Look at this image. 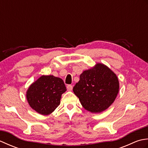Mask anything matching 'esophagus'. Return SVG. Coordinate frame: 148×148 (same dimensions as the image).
I'll list each match as a JSON object with an SVG mask.
<instances>
[{"mask_svg": "<svg viewBox=\"0 0 148 148\" xmlns=\"http://www.w3.org/2000/svg\"><path fill=\"white\" fill-rule=\"evenodd\" d=\"M72 88H73V87L71 84H69V85L67 86V89L68 91H72Z\"/></svg>", "mask_w": 148, "mask_h": 148, "instance_id": "obj_1", "label": "esophagus"}]
</instances>
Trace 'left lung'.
Returning <instances> with one entry per match:
<instances>
[{
  "mask_svg": "<svg viewBox=\"0 0 148 148\" xmlns=\"http://www.w3.org/2000/svg\"><path fill=\"white\" fill-rule=\"evenodd\" d=\"M119 88L118 78L108 66L97 63L83 72L73 92L83 108L92 113H100L114 102Z\"/></svg>",
  "mask_w": 148,
  "mask_h": 148,
  "instance_id": "left-lung-1",
  "label": "left lung"
}]
</instances>
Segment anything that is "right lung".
<instances>
[{
  "mask_svg": "<svg viewBox=\"0 0 148 148\" xmlns=\"http://www.w3.org/2000/svg\"><path fill=\"white\" fill-rule=\"evenodd\" d=\"M66 90L61 78L43 75L30 84L26 97L31 108L39 114L48 115L60 105L62 95Z\"/></svg>",
  "mask_w": 148,
  "mask_h": 148,
  "instance_id": "right-lung-1",
  "label": "right lung"
}]
</instances>
